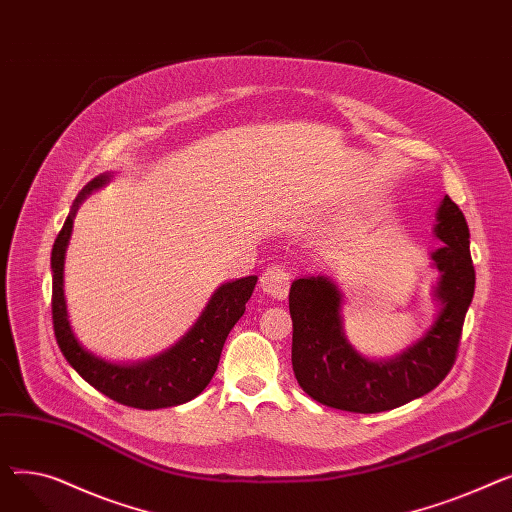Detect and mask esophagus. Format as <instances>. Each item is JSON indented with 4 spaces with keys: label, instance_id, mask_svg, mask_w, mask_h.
I'll use <instances>...</instances> for the list:
<instances>
[{
    "label": "esophagus",
    "instance_id": "obj_1",
    "mask_svg": "<svg viewBox=\"0 0 512 512\" xmlns=\"http://www.w3.org/2000/svg\"><path fill=\"white\" fill-rule=\"evenodd\" d=\"M261 288L274 299H286L290 290V272L280 265H270L261 274Z\"/></svg>",
    "mask_w": 512,
    "mask_h": 512
}]
</instances>
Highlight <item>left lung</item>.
<instances>
[{"instance_id":"8db88e82","label":"left lung","mask_w":512,"mask_h":512,"mask_svg":"<svg viewBox=\"0 0 512 512\" xmlns=\"http://www.w3.org/2000/svg\"><path fill=\"white\" fill-rule=\"evenodd\" d=\"M436 234L444 240V247L432 255L442 274L436 288L440 315L432 330L392 361H369L348 344L340 290L332 280L309 276L292 282V369L313 400L348 413H382L432 392L446 378L459 353L475 292L469 226L448 195L438 209Z\"/></svg>"}]
</instances>
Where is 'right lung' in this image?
Returning <instances> with one entry per match:
<instances>
[{"label": "right lung", "instance_id": "1", "mask_svg": "<svg viewBox=\"0 0 512 512\" xmlns=\"http://www.w3.org/2000/svg\"><path fill=\"white\" fill-rule=\"evenodd\" d=\"M107 182V176H97L91 180L83 193L72 205L56 242L51 249V317L53 332L62 355L78 371L80 378L89 382L95 390L112 398L120 405L134 409H166L182 402L193 400L211 382L215 369H218L224 342L234 328L236 321L245 313V305L251 299L257 276L240 278L228 282L215 290L203 315L176 346L168 353L139 365H114L107 363L78 344L66 311L64 299V253L72 232L74 213L93 188Z\"/></svg>", "mask_w": 512, "mask_h": 512}]
</instances>
